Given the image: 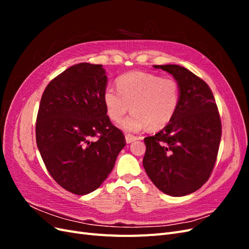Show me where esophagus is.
I'll use <instances>...</instances> for the list:
<instances>
[{
	"label": "esophagus",
	"instance_id": "esophagus-1",
	"mask_svg": "<svg viewBox=\"0 0 249 249\" xmlns=\"http://www.w3.org/2000/svg\"><path fill=\"white\" fill-rule=\"evenodd\" d=\"M137 139H138V137L134 136V135H131V134H126L125 135V141H126V143H131V142L137 140Z\"/></svg>",
	"mask_w": 249,
	"mask_h": 249
}]
</instances>
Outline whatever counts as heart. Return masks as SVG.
<instances>
[{"label": "heart", "instance_id": "heart-1", "mask_svg": "<svg viewBox=\"0 0 249 249\" xmlns=\"http://www.w3.org/2000/svg\"><path fill=\"white\" fill-rule=\"evenodd\" d=\"M117 90L104 91V104L109 118L118 123L131 107L132 114L122 123L127 132H138L146 126L150 131L161 130L175 116L179 103L178 83L172 78L132 71L116 81Z\"/></svg>", "mask_w": 249, "mask_h": 249}]
</instances>
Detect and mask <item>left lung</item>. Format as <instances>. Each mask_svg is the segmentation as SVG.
Here are the masks:
<instances>
[{
  "instance_id": "8db88e82",
  "label": "left lung",
  "mask_w": 249,
  "mask_h": 249,
  "mask_svg": "<svg viewBox=\"0 0 249 249\" xmlns=\"http://www.w3.org/2000/svg\"><path fill=\"white\" fill-rule=\"evenodd\" d=\"M172 74L179 86V103L171 122L144 138L143 158L148 178L171 196L193 193L213 171L221 139V120L212 90L185 67L154 65Z\"/></svg>"
}]
</instances>
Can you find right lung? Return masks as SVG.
I'll return each mask as SVG.
<instances>
[{
    "label": "right lung",
    "mask_w": 249,
    "mask_h": 249,
    "mask_svg": "<svg viewBox=\"0 0 249 249\" xmlns=\"http://www.w3.org/2000/svg\"><path fill=\"white\" fill-rule=\"evenodd\" d=\"M106 71L79 63L53 79L42 93L36 143L52 178L65 190L85 195L99 188L125 145L104 104Z\"/></svg>",
    "instance_id": "1"
}]
</instances>
